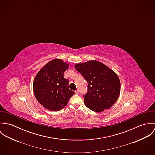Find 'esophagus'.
Masks as SVG:
<instances>
[{
  "mask_svg": "<svg viewBox=\"0 0 155 155\" xmlns=\"http://www.w3.org/2000/svg\"><path fill=\"white\" fill-rule=\"evenodd\" d=\"M75 94H79V90L75 91Z\"/></svg>",
  "mask_w": 155,
  "mask_h": 155,
  "instance_id": "esophagus-1",
  "label": "esophagus"
}]
</instances>
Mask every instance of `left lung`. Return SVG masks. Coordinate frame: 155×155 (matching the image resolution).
I'll return each mask as SVG.
<instances>
[{"instance_id":"obj_1","label":"left lung","mask_w":155,"mask_h":155,"mask_svg":"<svg viewBox=\"0 0 155 155\" xmlns=\"http://www.w3.org/2000/svg\"><path fill=\"white\" fill-rule=\"evenodd\" d=\"M74 67L88 84V92L84 96L86 106L96 112L110 109L118 99L120 92L117 74L96 60L78 63Z\"/></svg>"}]
</instances>
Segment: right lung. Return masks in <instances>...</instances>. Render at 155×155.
<instances>
[{"instance_id":"add662e5","label":"right lung","mask_w":155,"mask_h":155,"mask_svg":"<svg viewBox=\"0 0 155 155\" xmlns=\"http://www.w3.org/2000/svg\"><path fill=\"white\" fill-rule=\"evenodd\" d=\"M69 64L61 59H54L37 73L33 84L35 96L45 109L59 111L64 108L74 92L68 88L64 73Z\"/></svg>"}]
</instances>
